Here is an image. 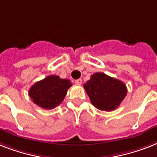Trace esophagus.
<instances>
[{"label": "esophagus", "mask_w": 157, "mask_h": 157, "mask_svg": "<svg viewBox=\"0 0 157 157\" xmlns=\"http://www.w3.org/2000/svg\"><path fill=\"white\" fill-rule=\"evenodd\" d=\"M75 83L77 84V85H81L82 84V80L81 79H77L75 81Z\"/></svg>", "instance_id": "esophagus-1"}]
</instances>
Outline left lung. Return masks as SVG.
<instances>
[{
  "mask_svg": "<svg viewBox=\"0 0 157 157\" xmlns=\"http://www.w3.org/2000/svg\"><path fill=\"white\" fill-rule=\"evenodd\" d=\"M92 104L101 111H113L126 96L127 88L122 81L103 72H97L84 85Z\"/></svg>",
  "mask_w": 157,
  "mask_h": 157,
  "instance_id": "8db88e82",
  "label": "left lung"
}]
</instances>
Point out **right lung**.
I'll list each match as a JSON object with an SVG mask.
<instances>
[{"label":"right lung","instance_id":"obj_1","mask_svg":"<svg viewBox=\"0 0 157 157\" xmlns=\"http://www.w3.org/2000/svg\"><path fill=\"white\" fill-rule=\"evenodd\" d=\"M71 86V81L67 79L51 75L36 82L30 88L28 94L35 104L50 110L63 102Z\"/></svg>","mask_w":157,"mask_h":157}]
</instances>
